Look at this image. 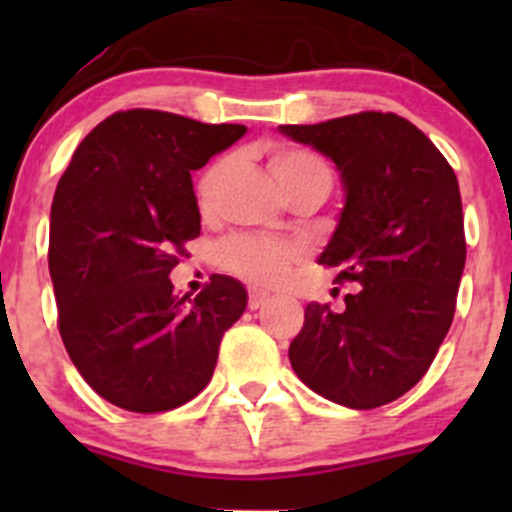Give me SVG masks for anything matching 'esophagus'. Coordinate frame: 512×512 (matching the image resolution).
Masks as SVG:
<instances>
[{"instance_id": "esophagus-1", "label": "esophagus", "mask_w": 512, "mask_h": 512, "mask_svg": "<svg viewBox=\"0 0 512 512\" xmlns=\"http://www.w3.org/2000/svg\"><path fill=\"white\" fill-rule=\"evenodd\" d=\"M270 299H272L270 292H265V289H255V287H252L250 292H247V307H250V309H260V307H265V304L270 302Z\"/></svg>"}]
</instances>
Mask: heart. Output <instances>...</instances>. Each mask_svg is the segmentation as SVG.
<instances>
[{
  "label": "heart",
  "mask_w": 512,
  "mask_h": 512,
  "mask_svg": "<svg viewBox=\"0 0 512 512\" xmlns=\"http://www.w3.org/2000/svg\"><path fill=\"white\" fill-rule=\"evenodd\" d=\"M225 163V158L210 160L195 178V203H198V208H208L210 205ZM270 168L285 193L302 183H312V180H322V183L332 185V168L327 165V160H322L307 148H275L270 156ZM297 257V245L267 235H235L215 250V262H218L220 270L230 272L240 280L255 282V285H275V282L285 280L289 265Z\"/></svg>",
  "instance_id": "b5f03b06"
}]
</instances>
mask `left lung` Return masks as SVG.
Listing matches in <instances>:
<instances>
[{
  "instance_id": "obj_1",
  "label": "left lung",
  "mask_w": 512,
  "mask_h": 512,
  "mask_svg": "<svg viewBox=\"0 0 512 512\" xmlns=\"http://www.w3.org/2000/svg\"><path fill=\"white\" fill-rule=\"evenodd\" d=\"M342 170L347 205L319 262L356 289L347 309L307 304L289 344L314 394L376 409L414 389L451 329L466 265L458 180L448 160L396 113L361 111L314 126H280Z\"/></svg>"
}]
</instances>
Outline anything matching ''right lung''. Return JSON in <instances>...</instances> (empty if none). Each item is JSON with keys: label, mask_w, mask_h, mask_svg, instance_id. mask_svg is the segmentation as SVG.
<instances>
[{"label": "right lung", "mask_w": 512, "mask_h": 512, "mask_svg": "<svg viewBox=\"0 0 512 512\" xmlns=\"http://www.w3.org/2000/svg\"><path fill=\"white\" fill-rule=\"evenodd\" d=\"M245 133L153 108L116 111L76 148L51 203L49 272L61 342L101 399L178 409L213 379L247 292L213 275L195 299L168 280L200 235L190 173Z\"/></svg>", "instance_id": "1"}]
</instances>
